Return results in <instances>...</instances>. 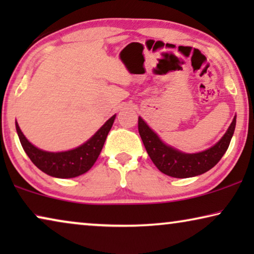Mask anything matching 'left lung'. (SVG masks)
Segmentation results:
<instances>
[{
	"mask_svg": "<svg viewBox=\"0 0 254 254\" xmlns=\"http://www.w3.org/2000/svg\"><path fill=\"white\" fill-rule=\"evenodd\" d=\"M235 127L236 116L228 130L217 143L203 151L187 154L163 142L157 133H155L147 123L138 117V133L149 157L159 171L173 178H190L200 176L214 168L228 150Z\"/></svg>",
	"mask_w": 254,
	"mask_h": 254,
	"instance_id": "1",
	"label": "left lung"
}]
</instances>
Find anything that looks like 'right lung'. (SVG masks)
I'll return each instance as SVG.
<instances>
[{"instance_id": "add662e5", "label": "right lung", "mask_w": 254, "mask_h": 254, "mask_svg": "<svg viewBox=\"0 0 254 254\" xmlns=\"http://www.w3.org/2000/svg\"><path fill=\"white\" fill-rule=\"evenodd\" d=\"M116 116L117 114L111 117L88 141L67 151L52 152L37 148L25 137L17 121L16 130L24 151L38 169L55 178H75L88 172L95 164L105 143L107 134L112 128Z\"/></svg>"}]
</instances>
